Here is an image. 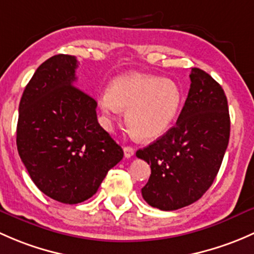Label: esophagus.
<instances>
[{
  "mask_svg": "<svg viewBox=\"0 0 254 254\" xmlns=\"http://www.w3.org/2000/svg\"><path fill=\"white\" fill-rule=\"evenodd\" d=\"M124 151H125V156H126V158H130V156H133V154H134V149L129 145L125 146Z\"/></svg>",
  "mask_w": 254,
  "mask_h": 254,
  "instance_id": "obj_1",
  "label": "esophagus"
}]
</instances>
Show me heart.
Here are the masks:
<instances>
[{
    "mask_svg": "<svg viewBox=\"0 0 254 254\" xmlns=\"http://www.w3.org/2000/svg\"><path fill=\"white\" fill-rule=\"evenodd\" d=\"M184 94L176 82L158 75L130 73L116 78L100 95L104 114L126 111L130 133L140 140H154L171 128L181 110Z\"/></svg>",
    "mask_w": 254,
    "mask_h": 254,
    "instance_id": "1",
    "label": "heart"
}]
</instances>
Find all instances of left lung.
Wrapping results in <instances>:
<instances>
[{"label":"left lung","mask_w":254,"mask_h":254,"mask_svg":"<svg viewBox=\"0 0 254 254\" xmlns=\"http://www.w3.org/2000/svg\"><path fill=\"white\" fill-rule=\"evenodd\" d=\"M190 78L176 125L135 153L151 169L143 198L160 210L197 202L213 185L229 144L230 115L223 88L199 68H192Z\"/></svg>","instance_id":"left-lung-1"}]
</instances>
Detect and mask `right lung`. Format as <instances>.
<instances>
[{"label":"right lung","instance_id":"1","mask_svg":"<svg viewBox=\"0 0 254 254\" xmlns=\"http://www.w3.org/2000/svg\"><path fill=\"white\" fill-rule=\"evenodd\" d=\"M77 59L60 54L39 66L23 91L17 148L36 187L77 204L95 194L122 148L99 125L96 101L74 85Z\"/></svg>","mask_w":254,"mask_h":254}]
</instances>
